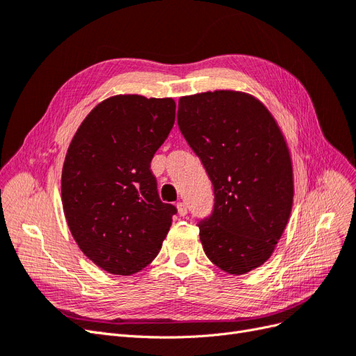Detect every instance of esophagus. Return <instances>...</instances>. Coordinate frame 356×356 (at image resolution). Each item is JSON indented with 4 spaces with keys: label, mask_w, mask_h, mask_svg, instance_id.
I'll list each match as a JSON object with an SVG mask.
<instances>
[{
    "label": "esophagus",
    "mask_w": 356,
    "mask_h": 356,
    "mask_svg": "<svg viewBox=\"0 0 356 356\" xmlns=\"http://www.w3.org/2000/svg\"><path fill=\"white\" fill-rule=\"evenodd\" d=\"M177 209H178V213L181 215V217H184V215H187V204L184 202H178L177 203Z\"/></svg>",
    "instance_id": "esophagus-1"
}]
</instances>
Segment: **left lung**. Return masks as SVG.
<instances>
[{
	"mask_svg": "<svg viewBox=\"0 0 356 356\" xmlns=\"http://www.w3.org/2000/svg\"><path fill=\"white\" fill-rule=\"evenodd\" d=\"M178 126L213 186V211L197 224L204 254L230 275L254 270L272 257L293 209L282 131L261 101L236 90L182 96Z\"/></svg>",
	"mask_w": 356,
	"mask_h": 356,
	"instance_id": "left-lung-1",
	"label": "left lung"
}]
</instances>
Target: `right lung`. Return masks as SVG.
I'll return each mask as SVG.
<instances>
[{
  "label": "right lung",
  "instance_id": "add662e5",
  "mask_svg": "<svg viewBox=\"0 0 356 356\" xmlns=\"http://www.w3.org/2000/svg\"><path fill=\"white\" fill-rule=\"evenodd\" d=\"M175 101L115 95L84 118L62 168L74 241L102 270L131 276L157 257L177 213L149 169L175 123Z\"/></svg>",
  "mask_w": 356,
  "mask_h": 356
}]
</instances>
